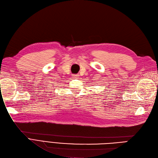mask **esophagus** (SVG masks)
<instances>
[{"label":"esophagus","mask_w":158,"mask_h":158,"mask_svg":"<svg viewBox=\"0 0 158 158\" xmlns=\"http://www.w3.org/2000/svg\"><path fill=\"white\" fill-rule=\"evenodd\" d=\"M73 77L74 78H79V74H76L73 75Z\"/></svg>","instance_id":"34e87169"}]
</instances>
